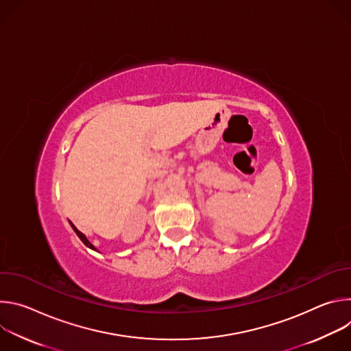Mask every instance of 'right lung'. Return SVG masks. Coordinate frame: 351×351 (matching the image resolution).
<instances>
[{
	"mask_svg": "<svg viewBox=\"0 0 351 351\" xmlns=\"http://www.w3.org/2000/svg\"><path fill=\"white\" fill-rule=\"evenodd\" d=\"M71 226H72V229L76 232V234L79 236V239H80V240H82V241H83V243H84V244L88 247V248H91V250H95V247H94V245H93V244H91V243L87 240V237H86V236H84V234H83L80 230H77V229H76V226H75L72 222H71Z\"/></svg>",
	"mask_w": 351,
	"mask_h": 351,
	"instance_id": "1",
	"label": "right lung"
}]
</instances>
